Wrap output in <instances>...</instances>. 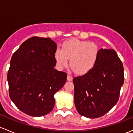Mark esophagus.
I'll return each mask as SVG.
<instances>
[{"mask_svg":"<svg viewBox=\"0 0 133 133\" xmlns=\"http://www.w3.org/2000/svg\"><path fill=\"white\" fill-rule=\"evenodd\" d=\"M67 79H68V81H69V82H70V81H72V77L71 76V75H68V77H67Z\"/></svg>","mask_w":133,"mask_h":133,"instance_id":"1","label":"esophagus"}]
</instances>
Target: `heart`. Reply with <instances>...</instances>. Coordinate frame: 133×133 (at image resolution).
<instances>
[{
    "label": "heart",
    "instance_id": "obj_1",
    "mask_svg": "<svg viewBox=\"0 0 133 133\" xmlns=\"http://www.w3.org/2000/svg\"><path fill=\"white\" fill-rule=\"evenodd\" d=\"M57 68L62 69L68 65L77 75H84L94 68L99 57V49L97 44L87 41L72 39L63 43L62 50L57 48L55 52Z\"/></svg>",
    "mask_w": 133,
    "mask_h": 133
}]
</instances>
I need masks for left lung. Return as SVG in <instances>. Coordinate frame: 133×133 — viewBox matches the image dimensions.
I'll return each mask as SVG.
<instances>
[{
  "instance_id": "1",
  "label": "left lung",
  "mask_w": 133,
  "mask_h": 133,
  "mask_svg": "<svg viewBox=\"0 0 133 133\" xmlns=\"http://www.w3.org/2000/svg\"><path fill=\"white\" fill-rule=\"evenodd\" d=\"M124 80V67L116 51L101 49L94 68L73 78L78 113L91 118L105 115L118 102Z\"/></svg>"
}]
</instances>
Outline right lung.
I'll list each match as a JSON object with an SVG mask.
<instances>
[{
	"label": "right lung",
	"instance_id": "add662e5",
	"mask_svg": "<svg viewBox=\"0 0 133 133\" xmlns=\"http://www.w3.org/2000/svg\"><path fill=\"white\" fill-rule=\"evenodd\" d=\"M57 44L34 36L23 42L11 57L8 72L9 94L20 111L32 117L49 114L54 94L65 84L67 73L54 69Z\"/></svg>",
	"mask_w": 133,
	"mask_h": 133
}]
</instances>
